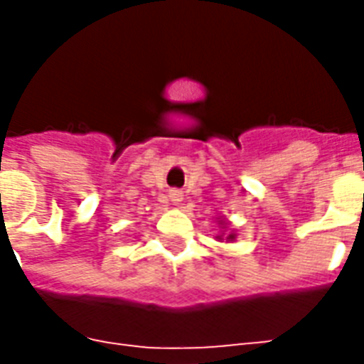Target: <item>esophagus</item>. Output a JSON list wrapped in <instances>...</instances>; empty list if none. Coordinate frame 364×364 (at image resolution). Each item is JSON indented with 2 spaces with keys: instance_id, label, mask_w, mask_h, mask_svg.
<instances>
[{
  "instance_id": "34e87169",
  "label": "esophagus",
  "mask_w": 364,
  "mask_h": 364,
  "mask_svg": "<svg viewBox=\"0 0 364 364\" xmlns=\"http://www.w3.org/2000/svg\"><path fill=\"white\" fill-rule=\"evenodd\" d=\"M169 197H171V200H175V203H179V200H181L183 198V193L181 191H171V193H169Z\"/></svg>"
}]
</instances>
